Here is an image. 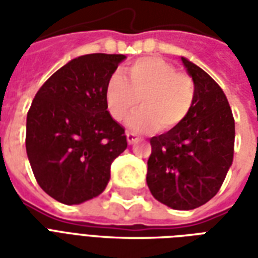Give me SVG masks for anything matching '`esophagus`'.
<instances>
[{
	"label": "esophagus",
	"instance_id": "1",
	"mask_svg": "<svg viewBox=\"0 0 258 258\" xmlns=\"http://www.w3.org/2000/svg\"><path fill=\"white\" fill-rule=\"evenodd\" d=\"M127 142H128L130 145H134L135 142H138L140 141V138L137 137L135 134H133V133H127Z\"/></svg>",
	"mask_w": 258,
	"mask_h": 258
}]
</instances>
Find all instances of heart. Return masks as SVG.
Wrapping results in <instances>:
<instances>
[{
	"mask_svg": "<svg viewBox=\"0 0 258 258\" xmlns=\"http://www.w3.org/2000/svg\"><path fill=\"white\" fill-rule=\"evenodd\" d=\"M127 74V80L112 74L105 87L107 110L114 120L121 121L140 103L142 109L127 121L137 133H168L186 121L195 102V83L188 74L160 58L138 59Z\"/></svg>",
	"mask_w": 258,
	"mask_h": 258,
	"instance_id": "obj_1",
	"label": "heart"
}]
</instances>
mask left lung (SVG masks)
I'll use <instances>...</instances> for the list:
<instances>
[{
    "label": "left lung",
    "mask_w": 258,
    "mask_h": 258,
    "mask_svg": "<svg viewBox=\"0 0 258 258\" xmlns=\"http://www.w3.org/2000/svg\"><path fill=\"white\" fill-rule=\"evenodd\" d=\"M195 83V102L181 127L151 138L146 182L153 198L175 210L207 203L233 160L235 120L221 87L198 64L181 58Z\"/></svg>",
    "instance_id": "1"
}]
</instances>
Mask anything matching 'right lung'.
Segmentation results:
<instances>
[{"instance_id":"1","label":"right lung","mask_w":258,"mask_h":258,"mask_svg":"<svg viewBox=\"0 0 258 258\" xmlns=\"http://www.w3.org/2000/svg\"><path fill=\"white\" fill-rule=\"evenodd\" d=\"M121 53L72 59L42 84L26 121V152L41 189L63 205L101 195L110 164L127 148L124 128L107 112L105 87Z\"/></svg>"}]
</instances>
